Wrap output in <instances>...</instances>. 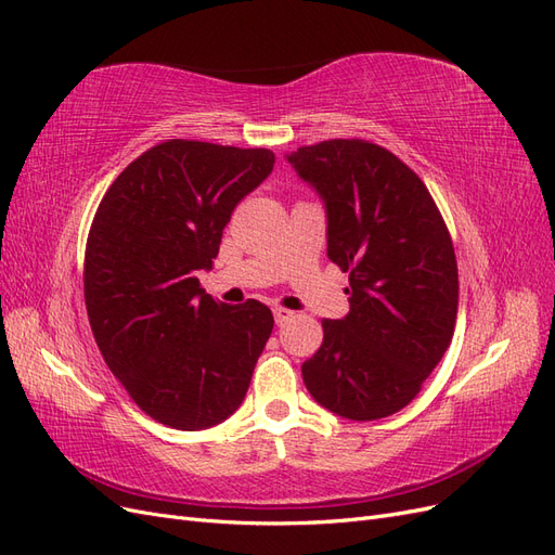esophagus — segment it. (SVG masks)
Returning <instances> with one entry per match:
<instances>
[{"instance_id":"obj_1","label":"esophagus","mask_w":555,"mask_h":555,"mask_svg":"<svg viewBox=\"0 0 555 555\" xmlns=\"http://www.w3.org/2000/svg\"><path fill=\"white\" fill-rule=\"evenodd\" d=\"M273 317H275V324L282 326L284 322H289V319L294 317V312L287 310V308H275V310H273Z\"/></svg>"}]
</instances>
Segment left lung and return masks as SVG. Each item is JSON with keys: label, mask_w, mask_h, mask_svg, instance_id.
I'll return each mask as SVG.
<instances>
[{"label": "left lung", "mask_w": 555, "mask_h": 555, "mask_svg": "<svg viewBox=\"0 0 555 555\" xmlns=\"http://www.w3.org/2000/svg\"><path fill=\"white\" fill-rule=\"evenodd\" d=\"M324 201L326 255L349 273V312L324 319V343L300 365L306 389L351 422L412 402L451 345L459 268L430 192L393 153L333 139L287 155Z\"/></svg>", "instance_id": "1"}]
</instances>
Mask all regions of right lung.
<instances>
[{"instance_id":"1","label":"right lung","mask_w":555,"mask_h":555,"mask_svg":"<svg viewBox=\"0 0 555 555\" xmlns=\"http://www.w3.org/2000/svg\"><path fill=\"white\" fill-rule=\"evenodd\" d=\"M275 155L171 139L115 178L86 247V308L99 351L131 400L178 430L222 424L241 408L273 314L227 306L198 284L241 201Z\"/></svg>"}]
</instances>
